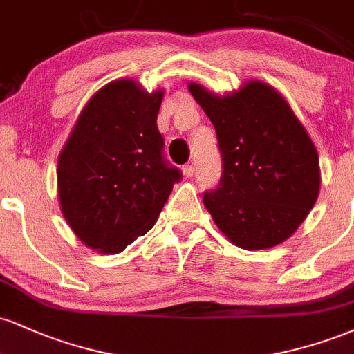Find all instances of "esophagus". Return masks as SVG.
Here are the masks:
<instances>
[{
    "mask_svg": "<svg viewBox=\"0 0 354 354\" xmlns=\"http://www.w3.org/2000/svg\"><path fill=\"white\" fill-rule=\"evenodd\" d=\"M183 174H185V178H193L194 168H193V166H191V165L183 166Z\"/></svg>",
    "mask_w": 354,
    "mask_h": 354,
    "instance_id": "esophagus-1",
    "label": "esophagus"
}]
</instances>
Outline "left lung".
I'll return each instance as SVG.
<instances>
[{"mask_svg": "<svg viewBox=\"0 0 354 354\" xmlns=\"http://www.w3.org/2000/svg\"><path fill=\"white\" fill-rule=\"evenodd\" d=\"M189 93L216 129L223 174L203 194L205 208L243 250L273 248L298 230L319 193V158L286 100L251 80L219 96L198 83Z\"/></svg>", "mask_w": 354, "mask_h": 354, "instance_id": "1", "label": "left lung"}]
</instances>
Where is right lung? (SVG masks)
<instances>
[{
  "mask_svg": "<svg viewBox=\"0 0 354 354\" xmlns=\"http://www.w3.org/2000/svg\"><path fill=\"white\" fill-rule=\"evenodd\" d=\"M163 89L116 80L83 108L58 158L61 213L100 253H121L153 228L181 171L165 160Z\"/></svg>",
  "mask_w": 354,
  "mask_h": 354,
  "instance_id": "right-lung-1",
  "label": "right lung"
}]
</instances>
